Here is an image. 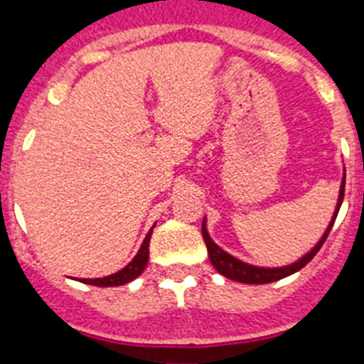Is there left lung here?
Segmentation results:
<instances>
[{
    "label": "left lung",
    "mask_w": 364,
    "mask_h": 364,
    "mask_svg": "<svg viewBox=\"0 0 364 364\" xmlns=\"http://www.w3.org/2000/svg\"><path fill=\"white\" fill-rule=\"evenodd\" d=\"M345 178H346V175H343L336 211H333L332 220H330V224H328L326 231L323 233V237L319 239V242L315 244L310 252L304 253L301 259H297L295 262H291V264H288V266H281V268H264V266L247 264V262H244V260L237 259V257H233V255H230L228 252H224V250H222L218 244H215V240L211 239L210 233H208V224H205V217H204V220H202V237H204V240H205V247H208V255H210L211 264L215 266V269H217L220 275L231 279V281L244 282V284H268V282H275V281H279V279H284V277H288V275H291V273L299 272L301 268H304V266H306L308 262H310V260L317 255V252L321 250V246L324 244V240H326L328 233H330V230H332L333 222H336L337 213H339V208H341V204H343V198H345Z\"/></svg>",
    "instance_id": "8db88e82"
}]
</instances>
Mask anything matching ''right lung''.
I'll list each match as a JSON object with an SVG mask.
<instances>
[{"label": "right lung", "instance_id": "obj_1", "mask_svg": "<svg viewBox=\"0 0 364 364\" xmlns=\"http://www.w3.org/2000/svg\"><path fill=\"white\" fill-rule=\"evenodd\" d=\"M154 228V226H153ZM153 228L149 230V233L146 235L142 246L138 250V253L134 255V259L131 260L129 264L122 268L120 272L107 275V277H98V279H80V282H85V284L92 286H102V288H107V286H122L127 284V282L134 281L138 275H142V272L146 269L147 260H149V240L151 235H153Z\"/></svg>", "mask_w": 364, "mask_h": 364}]
</instances>
